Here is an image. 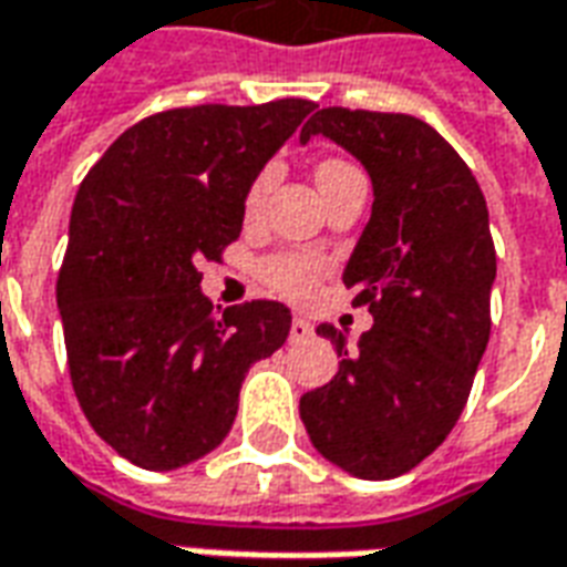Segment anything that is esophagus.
<instances>
[{
    "label": "esophagus",
    "mask_w": 567,
    "mask_h": 567,
    "mask_svg": "<svg viewBox=\"0 0 567 567\" xmlns=\"http://www.w3.org/2000/svg\"><path fill=\"white\" fill-rule=\"evenodd\" d=\"M309 337H312V324L297 316V319L291 321V333H288V340H291V343H303V340H309Z\"/></svg>",
    "instance_id": "obj_1"
}]
</instances>
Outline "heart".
<instances>
[{"label": "heart", "mask_w": 567, "mask_h": 567, "mask_svg": "<svg viewBox=\"0 0 567 567\" xmlns=\"http://www.w3.org/2000/svg\"><path fill=\"white\" fill-rule=\"evenodd\" d=\"M343 169H352V163L328 157V161L319 163L316 178H319L321 185L324 178L343 173ZM270 182L272 169H264V173H258V178L248 185L246 212L260 209V203L267 197ZM324 270H328L324 258H319V255H307V251H295V255H276V258L264 260V264H260V279H264V285H267L270 291L288 297V300H309V297L316 295V288H319V279L324 276Z\"/></svg>", "instance_id": "b5f03b06"}]
</instances>
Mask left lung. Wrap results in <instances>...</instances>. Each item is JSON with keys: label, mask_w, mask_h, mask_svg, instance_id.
<instances>
[{"label": "left lung", "mask_w": 567, "mask_h": 567, "mask_svg": "<svg viewBox=\"0 0 567 567\" xmlns=\"http://www.w3.org/2000/svg\"><path fill=\"white\" fill-rule=\"evenodd\" d=\"M328 136L361 161L373 209L343 282L373 328L355 352L319 324L340 370L300 398L312 446L361 480H392L437 450L462 416L486 352L495 246L486 197L467 163L425 121L319 109L300 142Z\"/></svg>", "instance_id": "left-lung-1"}]
</instances>
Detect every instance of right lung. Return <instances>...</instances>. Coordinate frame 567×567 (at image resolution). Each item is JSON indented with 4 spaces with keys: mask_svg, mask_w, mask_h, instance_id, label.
Here are the masks:
<instances>
[{
    "mask_svg": "<svg viewBox=\"0 0 567 567\" xmlns=\"http://www.w3.org/2000/svg\"><path fill=\"white\" fill-rule=\"evenodd\" d=\"M312 112L309 100L194 105L121 133L81 182L56 307L69 377L93 431L145 471H175L234 425L248 368L288 340L291 309L215 316L203 260L243 230L248 185Z\"/></svg>",
    "mask_w": 567,
    "mask_h": 567,
    "instance_id": "add662e5",
    "label": "right lung"
}]
</instances>
